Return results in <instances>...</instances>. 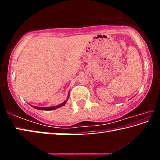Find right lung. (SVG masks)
Instances as JSON below:
<instances>
[{"instance_id": "right-lung-1", "label": "right lung", "mask_w": 160, "mask_h": 160, "mask_svg": "<svg viewBox=\"0 0 160 160\" xmlns=\"http://www.w3.org/2000/svg\"><path fill=\"white\" fill-rule=\"evenodd\" d=\"M68 98H69V95H68V97L67 98V99L66 100V101H64L63 103H61V104H58V105H57V106H55V107H36V106H31L32 107H34V109H38V110H45V111H51V110H53V109H58V108H59V107H63V106H64L65 104H66V103L67 102V101H68Z\"/></svg>"}]
</instances>
